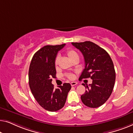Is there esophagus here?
<instances>
[{
  "instance_id": "1",
  "label": "esophagus",
  "mask_w": 133,
  "mask_h": 133,
  "mask_svg": "<svg viewBox=\"0 0 133 133\" xmlns=\"http://www.w3.org/2000/svg\"><path fill=\"white\" fill-rule=\"evenodd\" d=\"M77 83H76V82H72V83H70V84H71V85L72 86H75V85H76V84H77Z\"/></svg>"
}]
</instances>
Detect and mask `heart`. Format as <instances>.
<instances>
[{"instance_id": "b5f03b06", "label": "heart", "mask_w": 133, "mask_h": 133, "mask_svg": "<svg viewBox=\"0 0 133 133\" xmlns=\"http://www.w3.org/2000/svg\"><path fill=\"white\" fill-rule=\"evenodd\" d=\"M66 54L67 57H69V58L70 59L71 61H73L75 58H78V54L76 53L74 50L71 49H67ZM59 61V57L58 56V57H56V58L55 59V65L56 66L58 64ZM66 76L69 78V79H72L74 78L75 76H74V74L69 73V74H66Z\"/></svg>"}]
</instances>
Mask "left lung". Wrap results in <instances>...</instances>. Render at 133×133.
Here are the masks:
<instances>
[{
    "label": "left lung",
    "instance_id": "8db88e82",
    "mask_svg": "<svg viewBox=\"0 0 133 133\" xmlns=\"http://www.w3.org/2000/svg\"><path fill=\"white\" fill-rule=\"evenodd\" d=\"M72 44L84 58L85 68L79 79H92L90 87L85 86V92L81 96L82 102L89 107H99L108 100L115 85L116 73L113 61L105 50L94 43L87 41Z\"/></svg>",
    "mask_w": 133,
    "mask_h": 133
}]
</instances>
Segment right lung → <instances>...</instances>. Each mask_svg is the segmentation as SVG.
Listing matches in <instances>:
<instances>
[{
  "mask_svg": "<svg viewBox=\"0 0 133 133\" xmlns=\"http://www.w3.org/2000/svg\"><path fill=\"white\" fill-rule=\"evenodd\" d=\"M64 46H44L35 52L30 64V89L39 105L49 111H57L64 107L71 89L69 83L63 84L58 89H54L52 84V78H56L55 59L58 52Z\"/></svg>",
  "mask_w": 133,
  "mask_h": 133,
  "instance_id": "right-lung-1",
  "label": "right lung"
}]
</instances>
